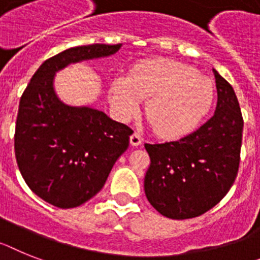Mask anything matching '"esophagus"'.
Listing matches in <instances>:
<instances>
[{
    "label": "esophagus",
    "instance_id": "34e87169",
    "mask_svg": "<svg viewBox=\"0 0 260 260\" xmlns=\"http://www.w3.org/2000/svg\"><path fill=\"white\" fill-rule=\"evenodd\" d=\"M129 141L132 147H139V145L143 144V137H141L139 134H134V135H131Z\"/></svg>",
    "mask_w": 260,
    "mask_h": 260
}]
</instances>
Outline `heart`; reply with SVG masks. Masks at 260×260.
<instances>
[{"label":"heart","mask_w":260,"mask_h":260,"mask_svg":"<svg viewBox=\"0 0 260 260\" xmlns=\"http://www.w3.org/2000/svg\"><path fill=\"white\" fill-rule=\"evenodd\" d=\"M148 99L145 113L160 136L177 139L194 131L214 104V84L194 67L173 59H149L111 82L108 100L120 121H129Z\"/></svg>","instance_id":"heart-1"}]
</instances>
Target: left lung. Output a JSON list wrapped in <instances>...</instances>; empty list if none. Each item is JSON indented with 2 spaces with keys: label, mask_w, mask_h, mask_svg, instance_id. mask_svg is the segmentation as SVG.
Masks as SVG:
<instances>
[{
  "label": "left lung",
  "mask_w": 260,
  "mask_h": 260,
  "mask_svg": "<svg viewBox=\"0 0 260 260\" xmlns=\"http://www.w3.org/2000/svg\"><path fill=\"white\" fill-rule=\"evenodd\" d=\"M217 108L210 120L177 141L145 144L150 165L144 178L149 204L164 217L204 214L228 194L241 160L243 117L230 83L213 69Z\"/></svg>",
  "instance_id": "1"
}]
</instances>
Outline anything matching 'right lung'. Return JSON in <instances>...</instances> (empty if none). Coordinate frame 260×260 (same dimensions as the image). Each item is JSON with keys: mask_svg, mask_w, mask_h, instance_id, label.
Returning a JSON list of instances; mask_svg holds the SVG:
<instances>
[{"mask_svg": "<svg viewBox=\"0 0 260 260\" xmlns=\"http://www.w3.org/2000/svg\"><path fill=\"white\" fill-rule=\"evenodd\" d=\"M121 45L76 46L39 66L19 100L14 150L19 172L39 198L60 209L99 193L134 131L91 106H69L54 88L69 64L113 55Z\"/></svg>", "mask_w": 260, "mask_h": 260, "instance_id": "add662e5", "label": "right lung"}]
</instances>
